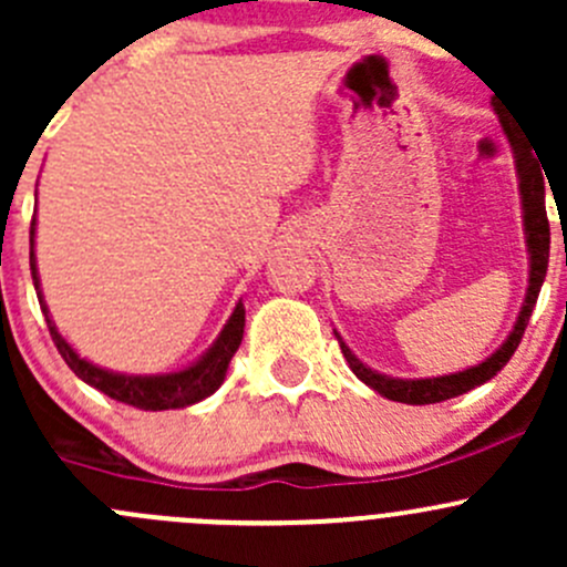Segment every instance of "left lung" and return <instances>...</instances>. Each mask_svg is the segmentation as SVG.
Listing matches in <instances>:
<instances>
[{
    "mask_svg": "<svg viewBox=\"0 0 567 567\" xmlns=\"http://www.w3.org/2000/svg\"><path fill=\"white\" fill-rule=\"evenodd\" d=\"M502 120V114H499ZM502 128H505L507 142L513 147V156H516V173H518V192H522V219H524V238H527V255H529V279H527V293H524V305L518 310L516 323H513L511 334L505 337L499 348H496L491 357H485L483 362L474 364V368L458 370V373L450 375H436V379H394V375H384L379 370L368 368L351 348L346 346L340 334L342 357H346L348 368L353 370L359 381L375 390L381 398L386 400H398V403H409V405H427V403H442V400L458 398V394L474 390V386L485 384V381L494 379L511 357L516 353L518 342H522L524 329H527L532 310H535L537 293L543 288V279H546V268H548V244H551V233H548V216H546V181H543L540 167L535 164L532 153L518 147L522 142L513 136L511 125L502 120ZM546 173V169H543Z\"/></svg>",
    "mask_w": 567,
    "mask_h": 567,
    "instance_id": "obj_1",
    "label": "left lung"
}]
</instances>
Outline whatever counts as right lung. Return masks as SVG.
I'll list each match as a JSON object with an SVG mask.
<instances>
[{"instance_id":"right-lung-1","label":"right lung","mask_w":567,"mask_h":567,"mask_svg":"<svg viewBox=\"0 0 567 567\" xmlns=\"http://www.w3.org/2000/svg\"><path fill=\"white\" fill-rule=\"evenodd\" d=\"M35 225L32 219L30 227V268H32V282H35L40 310H43L45 323H49L51 340H54L56 351L65 359L68 368L84 381V384L95 386L112 400H120L125 405H134L142 411H167V409H186V405L199 403V400L210 398L221 384H225L227 368H230V359L236 357L238 346L244 340V323H247V310H244V301H238L233 316L227 318L225 329L219 331V337L214 340V346L203 353L199 359H194L186 368L175 370V373H156V375H131V373H114V370L99 368V364L87 362L84 357H79L73 351L71 342L60 334L56 323L49 316V307H45L43 290H40V277H38V257H35Z\"/></svg>"}]
</instances>
